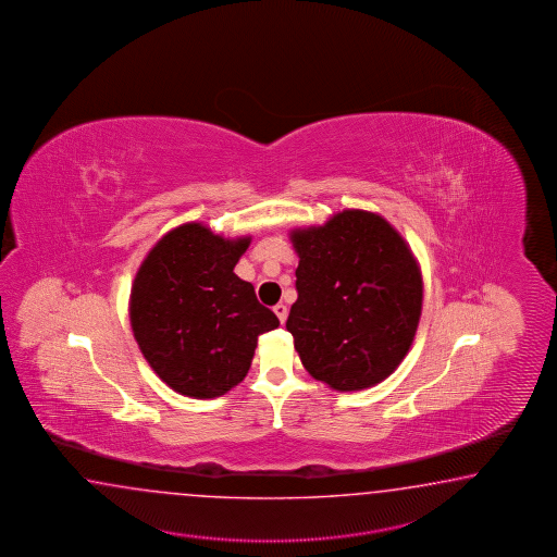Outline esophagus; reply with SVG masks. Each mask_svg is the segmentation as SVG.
<instances>
[{
  "mask_svg": "<svg viewBox=\"0 0 557 557\" xmlns=\"http://www.w3.org/2000/svg\"><path fill=\"white\" fill-rule=\"evenodd\" d=\"M273 311H275V315L280 318V322L284 323L285 318H287V308H285L284 304H277V306L273 308Z\"/></svg>",
  "mask_w": 557,
  "mask_h": 557,
  "instance_id": "esophagus-1",
  "label": "esophagus"
}]
</instances>
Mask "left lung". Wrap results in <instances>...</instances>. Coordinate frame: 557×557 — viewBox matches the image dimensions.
I'll return each mask as SVG.
<instances>
[{
    "label": "left lung",
    "mask_w": 557,
    "mask_h": 557,
    "mask_svg": "<svg viewBox=\"0 0 557 557\" xmlns=\"http://www.w3.org/2000/svg\"><path fill=\"white\" fill-rule=\"evenodd\" d=\"M289 237L299 265L285 327L304 368L337 392L384 382L420 323L423 282L406 239L363 210L339 211Z\"/></svg>",
    "instance_id": "1"
}]
</instances>
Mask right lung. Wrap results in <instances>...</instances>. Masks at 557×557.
Wrapping results in <instances>:
<instances>
[{"instance_id": "1", "label": "right lung", "mask_w": 557, "mask_h": 557, "mask_svg": "<svg viewBox=\"0 0 557 557\" xmlns=\"http://www.w3.org/2000/svg\"><path fill=\"white\" fill-rule=\"evenodd\" d=\"M249 242L184 223L137 270L129 297L134 337L151 370L182 396L227 394L248 375L258 337L280 325L253 285L234 273Z\"/></svg>"}]
</instances>
